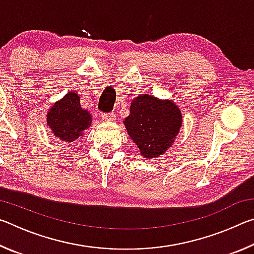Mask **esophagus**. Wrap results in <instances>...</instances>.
I'll return each mask as SVG.
<instances>
[{
    "instance_id": "1",
    "label": "esophagus",
    "mask_w": 254,
    "mask_h": 254,
    "mask_svg": "<svg viewBox=\"0 0 254 254\" xmlns=\"http://www.w3.org/2000/svg\"><path fill=\"white\" fill-rule=\"evenodd\" d=\"M115 119H117V115H115L114 113H106V114L102 115V120L105 122H112V121H114Z\"/></svg>"
}]
</instances>
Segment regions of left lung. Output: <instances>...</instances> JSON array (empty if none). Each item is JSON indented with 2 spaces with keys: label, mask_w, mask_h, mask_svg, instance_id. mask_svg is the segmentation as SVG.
I'll list each match as a JSON object with an SVG mask.
<instances>
[{
  "label": "left lung",
  "mask_w": 254,
  "mask_h": 254,
  "mask_svg": "<svg viewBox=\"0 0 254 254\" xmlns=\"http://www.w3.org/2000/svg\"><path fill=\"white\" fill-rule=\"evenodd\" d=\"M182 120L180 110L174 102L143 94L132 101L124 126L142 157L151 159L160 157L173 145Z\"/></svg>",
  "instance_id": "8db88e82"
}]
</instances>
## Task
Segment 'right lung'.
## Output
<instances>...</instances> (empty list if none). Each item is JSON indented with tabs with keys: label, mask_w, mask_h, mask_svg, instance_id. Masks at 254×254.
Masks as SVG:
<instances>
[{
	"label": "right lung",
	"mask_w": 254,
	"mask_h": 254,
	"mask_svg": "<svg viewBox=\"0 0 254 254\" xmlns=\"http://www.w3.org/2000/svg\"><path fill=\"white\" fill-rule=\"evenodd\" d=\"M80 97L75 92L66 94L56 102L47 114V124L54 135L60 141L70 143L88 128L92 123V115L80 106Z\"/></svg>",
	"instance_id": "right-lung-1"
}]
</instances>
